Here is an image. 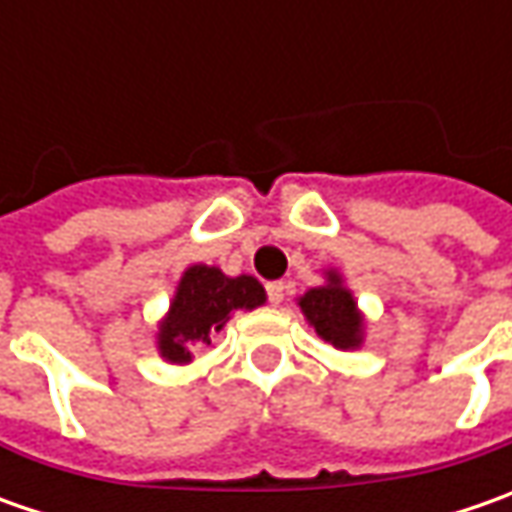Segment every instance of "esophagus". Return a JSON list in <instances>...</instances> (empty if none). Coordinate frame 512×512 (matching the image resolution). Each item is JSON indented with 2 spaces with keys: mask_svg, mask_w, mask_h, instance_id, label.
<instances>
[{
  "mask_svg": "<svg viewBox=\"0 0 512 512\" xmlns=\"http://www.w3.org/2000/svg\"><path fill=\"white\" fill-rule=\"evenodd\" d=\"M267 299H270V305H282V299H285V282H270L267 285Z\"/></svg>",
  "mask_w": 512,
  "mask_h": 512,
  "instance_id": "esophagus-1",
  "label": "esophagus"
}]
</instances>
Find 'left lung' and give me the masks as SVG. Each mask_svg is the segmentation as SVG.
<instances>
[{
  "label": "left lung",
  "instance_id": "left-lung-1",
  "mask_svg": "<svg viewBox=\"0 0 512 512\" xmlns=\"http://www.w3.org/2000/svg\"><path fill=\"white\" fill-rule=\"evenodd\" d=\"M327 282L310 287L299 299V307L313 330L336 350H356L364 339V319L353 293L344 287L336 270H327Z\"/></svg>",
  "mask_w": 512,
  "mask_h": 512
}]
</instances>
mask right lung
Segmentation results:
<instances>
[{
    "instance_id": "right-lung-1",
    "label": "right lung",
    "mask_w": 512,
    "mask_h": 512,
    "mask_svg": "<svg viewBox=\"0 0 512 512\" xmlns=\"http://www.w3.org/2000/svg\"><path fill=\"white\" fill-rule=\"evenodd\" d=\"M259 305H265V287L253 276L230 279L219 267H187L168 316L159 322L156 347L162 359L187 364L193 359L190 347L210 344V333H219L233 310H253Z\"/></svg>"
}]
</instances>
